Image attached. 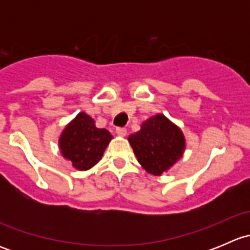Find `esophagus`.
Listing matches in <instances>:
<instances>
[{"label":"esophagus","mask_w":250,"mask_h":250,"mask_svg":"<svg viewBox=\"0 0 250 250\" xmlns=\"http://www.w3.org/2000/svg\"><path fill=\"white\" fill-rule=\"evenodd\" d=\"M116 133H117L118 135H121V137H125V135L127 134V129H125V128H122V127H118V128H116Z\"/></svg>","instance_id":"obj_1"}]
</instances>
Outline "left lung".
I'll return each mask as SVG.
<instances>
[{
    "instance_id": "left-lung-1",
    "label": "left lung",
    "mask_w": 250,
    "mask_h": 250,
    "mask_svg": "<svg viewBox=\"0 0 250 250\" xmlns=\"http://www.w3.org/2000/svg\"><path fill=\"white\" fill-rule=\"evenodd\" d=\"M128 140L143 168L153 175L167 172L185 150L181 130L161 113L146 120Z\"/></svg>"
}]
</instances>
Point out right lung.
Returning a JSON list of instances; mask_svg holds the SVG:
<instances>
[{"label": "right lung", "instance_id": "add662e5", "mask_svg": "<svg viewBox=\"0 0 250 250\" xmlns=\"http://www.w3.org/2000/svg\"><path fill=\"white\" fill-rule=\"evenodd\" d=\"M111 139L109 130L97 128L90 116L80 112L62 132L60 151L76 169L87 170L102 160Z\"/></svg>", "mask_w": 250, "mask_h": 250}]
</instances>
